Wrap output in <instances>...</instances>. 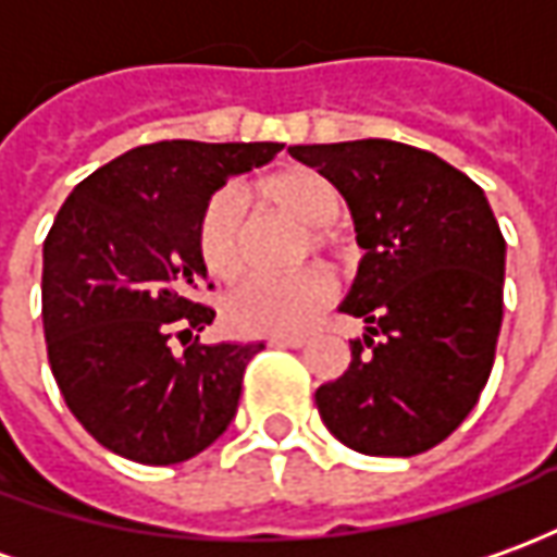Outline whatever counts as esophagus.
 Wrapping results in <instances>:
<instances>
[{
	"label": "esophagus",
	"mask_w": 557,
	"mask_h": 557,
	"mask_svg": "<svg viewBox=\"0 0 557 557\" xmlns=\"http://www.w3.org/2000/svg\"><path fill=\"white\" fill-rule=\"evenodd\" d=\"M270 346H278V349H304L306 337H270Z\"/></svg>",
	"instance_id": "esophagus-1"
}]
</instances>
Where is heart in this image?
Masks as SVG:
<instances>
[{
  "instance_id": "1",
  "label": "heart",
  "mask_w": 557,
  "mask_h": 557,
  "mask_svg": "<svg viewBox=\"0 0 557 557\" xmlns=\"http://www.w3.org/2000/svg\"><path fill=\"white\" fill-rule=\"evenodd\" d=\"M257 196L285 211L304 226H315L312 242L331 245L327 226L343 211V196L334 183L312 168H287L257 183ZM196 253L201 270L214 282H233L245 267V208L235 186H223L201 208L196 223ZM337 294L334 278L322 267H306L282 278H253L233 290L223 304V319L235 334L287 337L304 334L331 306Z\"/></svg>"
}]
</instances>
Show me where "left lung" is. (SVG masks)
<instances>
[{
  "label": "left lung",
  "instance_id": "8db88e82",
  "mask_svg": "<svg viewBox=\"0 0 557 557\" xmlns=\"http://www.w3.org/2000/svg\"><path fill=\"white\" fill-rule=\"evenodd\" d=\"M339 189L364 248L339 312L364 322L346 374L315 389L331 435L413 457L475 408L503 324L506 238L479 183L398 140L287 147Z\"/></svg>",
  "mask_w": 557,
  "mask_h": 557
}]
</instances>
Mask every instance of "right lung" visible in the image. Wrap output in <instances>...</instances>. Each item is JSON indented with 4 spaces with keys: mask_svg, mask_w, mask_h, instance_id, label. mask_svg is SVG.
Segmentation results:
<instances>
[{
    "mask_svg": "<svg viewBox=\"0 0 557 557\" xmlns=\"http://www.w3.org/2000/svg\"><path fill=\"white\" fill-rule=\"evenodd\" d=\"M278 149L134 147L78 183L58 211L42 248L48 361L66 408L119 457L183 462L233 423L245 364L263 343H199L214 309L196 304L208 278L196 223L223 183ZM171 336L182 337L183 354Z\"/></svg>",
    "mask_w": 557,
    "mask_h": 557,
    "instance_id": "1",
    "label": "right lung"
}]
</instances>
